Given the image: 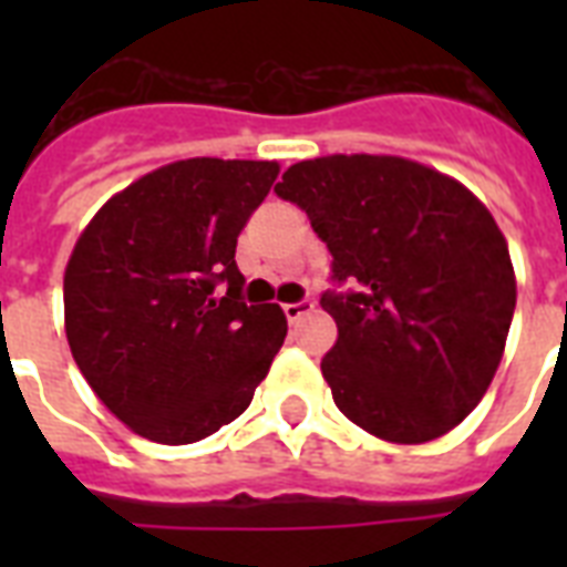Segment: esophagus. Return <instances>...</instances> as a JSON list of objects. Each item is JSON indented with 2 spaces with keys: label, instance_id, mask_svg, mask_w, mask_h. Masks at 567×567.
<instances>
[{
  "label": "esophagus",
  "instance_id": "obj_1",
  "mask_svg": "<svg viewBox=\"0 0 567 567\" xmlns=\"http://www.w3.org/2000/svg\"><path fill=\"white\" fill-rule=\"evenodd\" d=\"M282 309H285V318L293 323V320H300L302 315H309V311L315 309V302H311L309 297H302V300H297V302H285Z\"/></svg>",
  "mask_w": 567,
  "mask_h": 567
}]
</instances>
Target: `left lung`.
I'll return each instance as SVG.
<instances>
[{
    "instance_id": "obj_1",
    "label": "left lung",
    "mask_w": 567,
    "mask_h": 567,
    "mask_svg": "<svg viewBox=\"0 0 567 567\" xmlns=\"http://www.w3.org/2000/svg\"><path fill=\"white\" fill-rule=\"evenodd\" d=\"M276 194L332 256L320 306L338 341L320 371L341 412L423 444L474 412L501 364L515 274L497 223L465 185L391 155L288 167Z\"/></svg>"
}]
</instances>
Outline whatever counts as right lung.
I'll list each match as a JSON object with an SVG mask.
<instances>
[{
	"mask_svg": "<svg viewBox=\"0 0 567 567\" xmlns=\"http://www.w3.org/2000/svg\"><path fill=\"white\" fill-rule=\"evenodd\" d=\"M276 162L188 158L111 196L64 274L66 341L102 403L158 444H194L249 405L288 332L244 302L235 265Z\"/></svg>",
	"mask_w": 567,
	"mask_h": 567,
	"instance_id": "add662e5",
	"label": "right lung"
}]
</instances>
